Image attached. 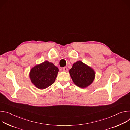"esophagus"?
I'll use <instances>...</instances> for the list:
<instances>
[{
    "label": "esophagus",
    "mask_w": 130,
    "mask_h": 130,
    "mask_svg": "<svg viewBox=\"0 0 130 130\" xmlns=\"http://www.w3.org/2000/svg\"><path fill=\"white\" fill-rule=\"evenodd\" d=\"M63 71H65V72H67V71H68V68H67V67H63Z\"/></svg>",
    "instance_id": "esophagus-1"
}]
</instances>
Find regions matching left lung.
<instances>
[{
    "instance_id": "8db88e82",
    "label": "left lung",
    "mask_w": 130,
    "mask_h": 130,
    "mask_svg": "<svg viewBox=\"0 0 130 130\" xmlns=\"http://www.w3.org/2000/svg\"><path fill=\"white\" fill-rule=\"evenodd\" d=\"M70 77L76 85L85 88L93 82L95 72L94 70L81 61L74 63L69 70Z\"/></svg>"
}]
</instances>
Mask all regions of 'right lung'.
<instances>
[{
	"label": "right lung",
	"instance_id": "obj_1",
	"mask_svg": "<svg viewBox=\"0 0 130 130\" xmlns=\"http://www.w3.org/2000/svg\"><path fill=\"white\" fill-rule=\"evenodd\" d=\"M59 69L52 63L45 61L31 70L30 77L33 84L39 89H45L52 84L58 75Z\"/></svg>",
	"mask_w": 130,
	"mask_h": 130
}]
</instances>
